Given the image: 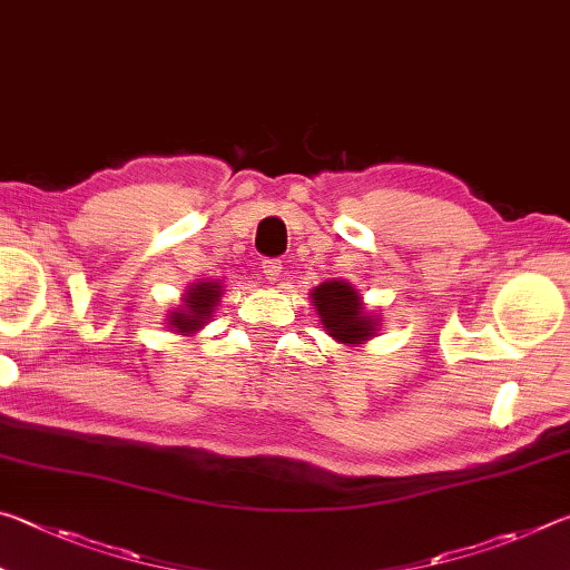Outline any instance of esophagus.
Instances as JSON below:
<instances>
[{
    "label": "esophagus",
    "instance_id": "esophagus-1",
    "mask_svg": "<svg viewBox=\"0 0 570 570\" xmlns=\"http://www.w3.org/2000/svg\"><path fill=\"white\" fill-rule=\"evenodd\" d=\"M262 274L268 282H278V276H282V262H276V258H264Z\"/></svg>",
    "mask_w": 570,
    "mask_h": 570
}]
</instances>
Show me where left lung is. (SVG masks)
<instances>
[{
    "label": "left lung",
    "instance_id": "8db88e82",
    "mask_svg": "<svg viewBox=\"0 0 570 570\" xmlns=\"http://www.w3.org/2000/svg\"><path fill=\"white\" fill-rule=\"evenodd\" d=\"M312 304L332 340L360 346L377 334V320L364 312L362 296L346 282H324L312 292Z\"/></svg>",
    "mask_w": 570,
    "mask_h": 570
}]
</instances>
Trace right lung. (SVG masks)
Wrapping results in <instances>:
<instances>
[{"label":"right lung","instance_id":"add662e5","mask_svg":"<svg viewBox=\"0 0 570 570\" xmlns=\"http://www.w3.org/2000/svg\"><path fill=\"white\" fill-rule=\"evenodd\" d=\"M220 298V284L218 282H198L193 284L186 296H183V304L178 308H173L168 314V330L178 332V334H196L198 330H204V324L208 322L210 312L218 304Z\"/></svg>","mask_w":570,"mask_h":570}]
</instances>
